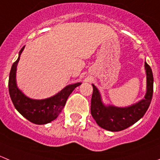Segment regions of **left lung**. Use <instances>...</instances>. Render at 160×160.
Wrapping results in <instances>:
<instances>
[{"label":"left lung","instance_id":"8db88e82","mask_svg":"<svg viewBox=\"0 0 160 160\" xmlns=\"http://www.w3.org/2000/svg\"><path fill=\"white\" fill-rule=\"evenodd\" d=\"M147 75V91L144 98L131 106L125 108L105 105L97 88H93L91 99V115L99 127L109 131H121L141 119L151 104L153 94V74L151 68L144 62Z\"/></svg>","mask_w":160,"mask_h":160}]
</instances>
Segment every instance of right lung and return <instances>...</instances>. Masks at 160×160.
I'll return each instance as SVG.
<instances>
[{
  "mask_svg": "<svg viewBox=\"0 0 160 160\" xmlns=\"http://www.w3.org/2000/svg\"><path fill=\"white\" fill-rule=\"evenodd\" d=\"M24 47L21 48L17 60L12 66L8 79L9 94L16 109L24 118L34 124H46L58 117L70 94L82 83L67 86L55 96L44 100H33L27 97L17 87L16 80V67Z\"/></svg>",
  "mask_w": 160,
  "mask_h": 160,
  "instance_id": "1",
  "label": "right lung"
}]
</instances>
